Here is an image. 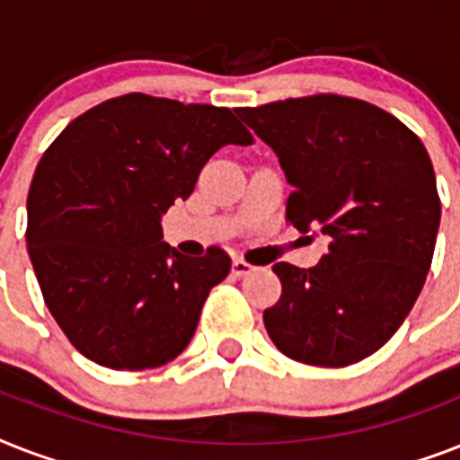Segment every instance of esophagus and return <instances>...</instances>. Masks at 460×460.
I'll list each match as a JSON object with an SVG mask.
<instances>
[{"mask_svg":"<svg viewBox=\"0 0 460 460\" xmlns=\"http://www.w3.org/2000/svg\"><path fill=\"white\" fill-rule=\"evenodd\" d=\"M252 270H255V267H252L251 262H245V260H241V258L234 260V265H231V274H234V277H238V279H241V277H248V274H251Z\"/></svg>","mask_w":460,"mask_h":460,"instance_id":"1","label":"esophagus"}]
</instances>
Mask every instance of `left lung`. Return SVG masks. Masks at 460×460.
I'll use <instances>...</instances> for the list:
<instances>
[{"instance_id":"obj_1","label":"left lung","mask_w":460,"mask_h":460,"mask_svg":"<svg viewBox=\"0 0 460 460\" xmlns=\"http://www.w3.org/2000/svg\"><path fill=\"white\" fill-rule=\"evenodd\" d=\"M294 186L287 219L332 238L314 267L277 262L281 298L267 334L284 356L346 367L403 324L432 265L442 202L420 138L356 97H288L238 107Z\"/></svg>"}]
</instances>
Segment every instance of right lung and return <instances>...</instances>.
<instances>
[{
  "instance_id": "right-lung-1",
  "label": "right lung",
  "mask_w": 460,
  "mask_h": 460,
  "mask_svg": "<svg viewBox=\"0 0 460 460\" xmlns=\"http://www.w3.org/2000/svg\"><path fill=\"white\" fill-rule=\"evenodd\" d=\"M224 146H252L226 107L128 93L75 117L40 159L28 255L61 332L97 365L159 367L193 339L231 258L219 245L183 258L159 241V217Z\"/></svg>"
}]
</instances>
